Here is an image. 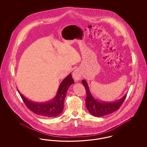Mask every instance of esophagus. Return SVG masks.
I'll list each match as a JSON object with an SVG mask.
<instances>
[{"instance_id": "esophagus-1", "label": "esophagus", "mask_w": 147, "mask_h": 147, "mask_svg": "<svg viewBox=\"0 0 147 147\" xmlns=\"http://www.w3.org/2000/svg\"><path fill=\"white\" fill-rule=\"evenodd\" d=\"M81 76H82V72L80 70H79V69H77L74 70L73 73V78H74L75 81L77 82L79 80H80L81 78Z\"/></svg>"}]
</instances>
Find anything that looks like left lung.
<instances>
[{
  "label": "left lung",
  "mask_w": 147,
  "mask_h": 147,
  "mask_svg": "<svg viewBox=\"0 0 147 147\" xmlns=\"http://www.w3.org/2000/svg\"><path fill=\"white\" fill-rule=\"evenodd\" d=\"M82 83L83 84L86 92V98L85 100L86 109L90 114L95 117H102L119 110L127 96L126 94L123 97L113 102H106L98 100L94 98L91 94L86 80H82Z\"/></svg>",
  "instance_id": "left-lung-1"
}]
</instances>
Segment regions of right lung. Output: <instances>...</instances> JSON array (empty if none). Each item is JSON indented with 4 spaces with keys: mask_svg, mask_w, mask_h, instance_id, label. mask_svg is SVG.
Listing matches in <instances>:
<instances>
[{
    "mask_svg": "<svg viewBox=\"0 0 147 147\" xmlns=\"http://www.w3.org/2000/svg\"><path fill=\"white\" fill-rule=\"evenodd\" d=\"M74 83L70 73L59 85L55 97L45 102H37L28 100L19 92L25 104L30 110L35 114L45 117H56L59 116L64 109V101L69 87Z\"/></svg>",
    "mask_w": 147,
    "mask_h": 147,
    "instance_id": "right-lung-1",
    "label": "right lung"
}]
</instances>
